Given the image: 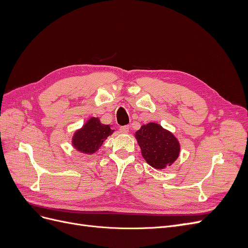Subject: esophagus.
Segmentation results:
<instances>
[{"mask_svg":"<svg viewBox=\"0 0 248 248\" xmlns=\"http://www.w3.org/2000/svg\"><path fill=\"white\" fill-rule=\"evenodd\" d=\"M120 130H121L122 133H128L129 132V126L125 125V126L120 127Z\"/></svg>","mask_w":248,"mask_h":248,"instance_id":"34e87169","label":"esophagus"}]
</instances>
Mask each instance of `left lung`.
Returning a JSON list of instances; mask_svg holds the SVG:
<instances>
[{"label": "left lung", "instance_id": "left-lung-1", "mask_svg": "<svg viewBox=\"0 0 248 248\" xmlns=\"http://www.w3.org/2000/svg\"><path fill=\"white\" fill-rule=\"evenodd\" d=\"M141 155L150 166L164 169L179 156L180 145L172 134L156 123L142 125L136 133Z\"/></svg>", "mask_w": 248, "mask_h": 248}]
</instances>
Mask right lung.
<instances>
[{
  "label": "right lung",
  "mask_w": 248,
  "mask_h": 248,
  "mask_svg": "<svg viewBox=\"0 0 248 248\" xmlns=\"http://www.w3.org/2000/svg\"><path fill=\"white\" fill-rule=\"evenodd\" d=\"M112 132L109 125H103L98 118H91L73 136L72 144L78 151L91 154L96 152Z\"/></svg>",
  "instance_id": "1"
}]
</instances>
